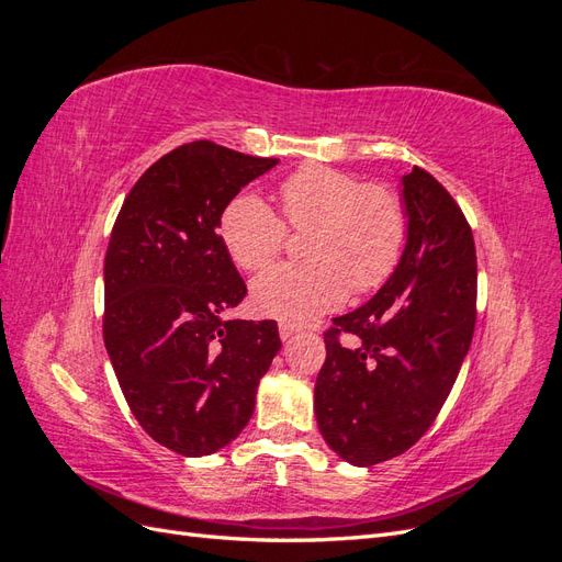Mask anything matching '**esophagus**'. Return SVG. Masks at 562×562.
I'll return each mask as SVG.
<instances>
[{"instance_id": "esophagus-1", "label": "esophagus", "mask_w": 562, "mask_h": 562, "mask_svg": "<svg viewBox=\"0 0 562 562\" xmlns=\"http://www.w3.org/2000/svg\"><path fill=\"white\" fill-rule=\"evenodd\" d=\"M295 333H297V326H293V323H279V335L283 342L285 339H291Z\"/></svg>"}]
</instances>
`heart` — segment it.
<instances>
[{"label":"heart","mask_w":562,"mask_h":562,"mask_svg":"<svg viewBox=\"0 0 562 562\" xmlns=\"http://www.w3.org/2000/svg\"><path fill=\"white\" fill-rule=\"evenodd\" d=\"M279 196L288 225L312 227L304 241L310 262L283 265L255 279V312L307 323L337 310L349 285L370 293L394 274L407 239V213L394 190L312 164L288 176ZM220 236L236 267L262 271L281 255L285 225L262 196L241 192L223 211Z\"/></svg>","instance_id":"heart-1"}]
</instances>
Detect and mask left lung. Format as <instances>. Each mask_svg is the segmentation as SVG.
Returning a JSON list of instances; mask_svg holds the SVG:
<instances>
[{"label": "left lung", "mask_w": 562, "mask_h": 562, "mask_svg": "<svg viewBox=\"0 0 562 562\" xmlns=\"http://www.w3.org/2000/svg\"><path fill=\"white\" fill-rule=\"evenodd\" d=\"M407 239L394 274L363 307L333 318L314 386L323 440L372 467L427 434L469 353L475 246L462 209L419 166L403 176ZM347 331L342 344L338 335Z\"/></svg>", "instance_id": "left-lung-1"}]
</instances>
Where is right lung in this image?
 <instances>
[{
    "label": "right lung",
    "instance_id": "right-lung-1",
    "mask_svg": "<svg viewBox=\"0 0 562 562\" xmlns=\"http://www.w3.org/2000/svg\"><path fill=\"white\" fill-rule=\"evenodd\" d=\"M277 164L211 140L180 145L133 184L112 227L105 349L133 417L184 457L244 431L281 349L277 321L225 318L246 283L215 232L241 187Z\"/></svg>",
    "mask_w": 562,
    "mask_h": 562
}]
</instances>
